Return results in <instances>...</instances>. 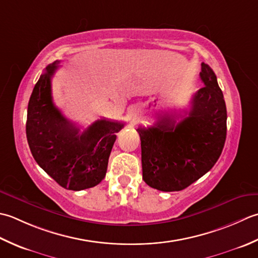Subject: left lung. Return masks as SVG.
Here are the masks:
<instances>
[{
  "mask_svg": "<svg viewBox=\"0 0 258 258\" xmlns=\"http://www.w3.org/2000/svg\"><path fill=\"white\" fill-rule=\"evenodd\" d=\"M205 87L194 94L188 117L176 123L164 114L154 127H139L143 179L161 191H179L212 169L222 154L227 111L217 78L206 63Z\"/></svg>",
  "mask_w": 258,
  "mask_h": 258,
  "instance_id": "obj_1",
  "label": "left lung"
}]
</instances>
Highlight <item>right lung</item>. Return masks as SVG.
Instances as JSON below:
<instances>
[{
	"instance_id": "right-lung-1",
	"label": "right lung",
	"mask_w": 258,
	"mask_h": 258,
	"mask_svg": "<svg viewBox=\"0 0 258 258\" xmlns=\"http://www.w3.org/2000/svg\"><path fill=\"white\" fill-rule=\"evenodd\" d=\"M57 61L45 68L28 106L26 138L38 165L69 190L97 186L107 172L110 152L122 122L101 119L81 133L52 100V77Z\"/></svg>"
}]
</instances>
